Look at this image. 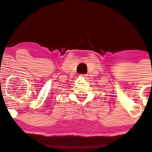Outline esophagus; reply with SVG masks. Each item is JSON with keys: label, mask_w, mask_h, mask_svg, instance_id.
<instances>
[{"label": "esophagus", "mask_w": 152, "mask_h": 152, "mask_svg": "<svg viewBox=\"0 0 152 152\" xmlns=\"http://www.w3.org/2000/svg\"><path fill=\"white\" fill-rule=\"evenodd\" d=\"M81 76H83V77H85V76H86L87 75H85V74H82V75H81Z\"/></svg>", "instance_id": "34e87169"}]
</instances>
